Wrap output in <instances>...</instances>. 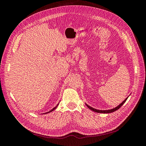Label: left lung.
Returning <instances> with one entry per match:
<instances>
[{"instance_id":"left-lung-1","label":"left lung","mask_w":146,"mask_h":146,"mask_svg":"<svg viewBox=\"0 0 146 146\" xmlns=\"http://www.w3.org/2000/svg\"><path fill=\"white\" fill-rule=\"evenodd\" d=\"M128 98H129V97H127V98L124 100H123L121 104H119L118 106H117L116 107L114 108H113V109L107 110H97V109H95V108H92V107H90V105H88V104H86V107H87L88 108H90V110H92V111H94V112H96V113H104V114H105V113H113V112H114V111H116V110H117L118 109L122 107V105L125 102V101L127 100V99H128Z\"/></svg>"}]
</instances>
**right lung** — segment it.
Returning a JSON list of instances; mask_svg holds the SVG:
<instances>
[{
  "mask_svg": "<svg viewBox=\"0 0 146 146\" xmlns=\"http://www.w3.org/2000/svg\"><path fill=\"white\" fill-rule=\"evenodd\" d=\"M58 105H59V103L58 104H57L56 105V107H54V108H52L51 110H50V111H48V112H47V113H43V114H47V113H50V112H52V111H54V110H55L56 108H57V107H58Z\"/></svg>",
  "mask_w": 146,
  "mask_h": 146,
  "instance_id": "obj_1",
  "label": "right lung"
}]
</instances>
